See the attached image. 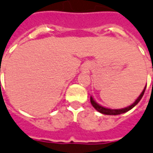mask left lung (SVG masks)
<instances>
[{"label": "left lung", "mask_w": 153, "mask_h": 153, "mask_svg": "<svg viewBox=\"0 0 153 153\" xmlns=\"http://www.w3.org/2000/svg\"><path fill=\"white\" fill-rule=\"evenodd\" d=\"M145 89H146V86H145V88L143 89V92L141 93V95L138 96V98L135 100V102H134V104H132L131 105L128 106V107H126V108H123V109H108V108H105V107H103V106L98 105V104H97V103L93 100L92 97H91V103L92 106H93V107H94L97 111H99L100 113L104 114H108V115H117V114H120L125 113V112H127V111L130 110L131 109H133L134 106L136 105L137 103L139 102V101L141 100L142 97H143V96L144 92H145Z\"/></svg>", "instance_id": "left-lung-1"}]
</instances>
